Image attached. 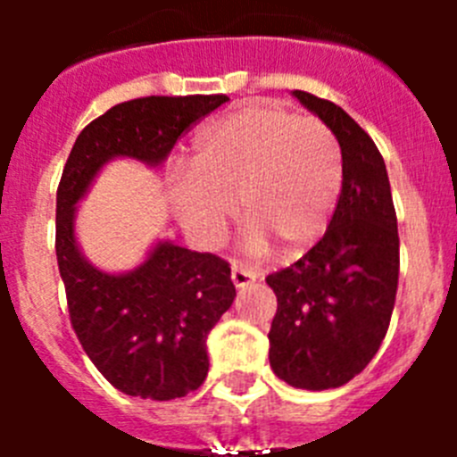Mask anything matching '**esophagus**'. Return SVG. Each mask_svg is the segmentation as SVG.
Instances as JSON below:
<instances>
[{
    "mask_svg": "<svg viewBox=\"0 0 457 457\" xmlns=\"http://www.w3.org/2000/svg\"><path fill=\"white\" fill-rule=\"evenodd\" d=\"M231 281H233V286H236V288H245V286H252L253 281H256V274H253L252 270L233 263L231 265Z\"/></svg>",
    "mask_w": 457,
    "mask_h": 457,
    "instance_id": "obj_1",
    "label": "esophagus"
}]
</instances>
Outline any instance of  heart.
<instances>
[{
    "label": "heart",
    "mask_w": 457,
    "mask_h": 457,
    "mask_svg": "<svg viewBox=\"0 0 457 457\" xmlns=\"http://www.w3.org/2000/svg\"><path fill=\"white\" fill-rule=\"evenodd\" d=\"M192 167L173 176L169 196L194 236L217 245L240 204L249 252L277 247L284 258L320 240L343 185L334 132L277 104H247L205 125Z\"/></svg>",
    "instance_id": "heart-1"
}]
</instances>
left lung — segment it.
<instances>
[{
	"mask_svg": "<svg viewBox=\"0 0 457 457\" xmlns=\"http://www.w3.org/2000/svg\"><path fill=\"white\" fill-rule=\"evenodd\" d=\"M334 132L343 185L325 236L290 268L265 277L277 295L270 366L290 386L337 389L359 375L386 337L401 240L378 146L338 104L293 91Z\"/></svg>",
	"mask_w": 457,
	"mask_h": 457,
	"instance_id": "obj_1",
	"label": "left lung"
}]
</instances>
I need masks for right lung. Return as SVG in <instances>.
Instances as JSON below:
<instances>
[{
	"label": "right lung",
	"instance_id": "add662e5",
	"mask_svg": "<svg viewBox=\"0 0 457 457\" xmlns=\"http://www.w3.org/2000/svg\"><path fill=\"white\" fill-rule=\"evenodd\" d=\"M226 100L224 93L148 96L114 104L79 132L59 180L54 247L71 325L96 369L128 395L171 401L204 385L205 338L236 300L231 268L215 253L160 242L132 272H100L75 242V204L112 157L155 167Z\"/></svg>",
	"mask_w": 457,
	"mask_h": 457
}]
</instances>
